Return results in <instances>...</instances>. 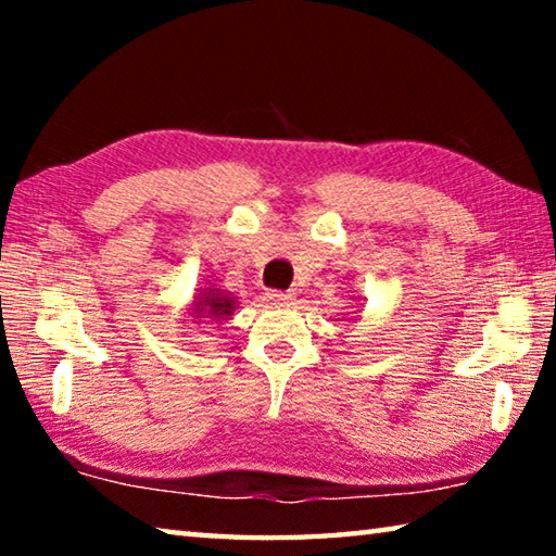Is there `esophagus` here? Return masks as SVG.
I'll use <instances>...</instances> for the list:
<instances>
[{"instance_id": "1", "label": "esophagus", "mask_w": 556, "mask_h": 556, "mask_svg": "<svg viewBox=\"0 0 556 556\" xmlns=\"http://www.w3.org/2000/svg\"><path fill=\"white\" fill-rule=\"evenodd\" d=\"M267 301L275 306H289L294 304V294H289V291H267Z\"/></svg>"}]
</instances>
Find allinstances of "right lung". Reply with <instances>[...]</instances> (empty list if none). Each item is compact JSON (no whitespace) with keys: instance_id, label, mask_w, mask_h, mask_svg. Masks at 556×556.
Returning <instances> with one entry per match:
<instances>
[{"instance_id":"obj_1","label":"right lung","mask_w":556,"mask_h":556,"mask_svg":"<svg viewBox=\"0 0 556 556\" xmlns=\"http://www.w3.org/2000/svg\"><path fill=\"white\" fill-rule=\"evenodd\" d=\"M235 308H238V296H232V291H225L218 287H205L195 291L191 306L186 308L184 321H193L195 326L203 321L223 324L232 318Z\"/></svg>"}]
</instances>
